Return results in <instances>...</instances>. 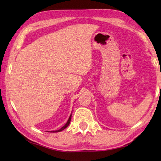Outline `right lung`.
<instances>
[{
  "mask_svg": "<svg viewBox=\"0 0 161 161\" xmlns=\"http://www.w3.org/2000/svg\"><path fill=\"white\" fill-rule=\"evenodd\" d=\"M71 118H72V114H70V116H69V119H68V121H67V123L64 124V126H62L61 129H59V130H51V131H50V132H52V133H56V132H60V131H62V130H63L64 129H66V128L69 126V124H70V121H71Z\"/></svg>",
  "mask_w": 161,
  "mask_h": 161,
  "instance_id": "obj_1",
  "label": "right lung"
}]
</instances>
